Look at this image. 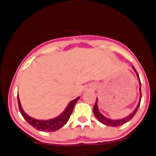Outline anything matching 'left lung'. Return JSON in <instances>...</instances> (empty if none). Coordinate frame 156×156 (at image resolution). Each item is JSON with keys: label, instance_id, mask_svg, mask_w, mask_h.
Masks as SVG:
<instances>
[{"label": "left lung", "instance_id": "1", "mask_svg": "<svg viewBox=\"0 0 156 156\" xmlns=\"http://www.w3.org/2000/svg\"><path fill=\"white\" fill-rule=\"evenodd\" d=\"M133 70L136 72V74L138 80H139V92H140V97H139V103H138L137 106L136 107V108L134 109V111L130 115H128V117L122 118V119H108V118L104 117L103 114H101V112H99V109H98V100H96L95 102V104L94 105V108H93V112H94V116L97 117V119H98L101 123L104 124L105 125H107V126H111V127H118V126H120V125H124L125 123L128 122V121H130L132 118L133 117V116L135 115L136 113L138 108H139V105H140L141 103V81H140V78H139V75H138V73L136 70V69L134 68V67L133 66Z\"/></svg>", "mask_w": 156, "mask_h": 156}]
</instances>
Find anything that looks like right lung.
Here are the masks:
<instances>
[{"label": "right lung", "instance_id": "add662e5", "mask_svg": "<svg viewBox=\"0 0 156 156\" xmlns=\"http://www.w3.org/2000/svg\"><path fill=\"white\" fill-rule=\"evenodd\" d=\"M79 98L80 97H78L76 99H74L73 101L69 102V103L68 104L67 108H65V110H64L60 115L57 116V117L53 118V119H48V120H41V119H37L30 117V116H28V114L23 111L22 106H21L19 96L18 94H17V101H18L19 109L23 118H24L31 126H33L34 128H36V129L46 132H51L58 130L67 122L71 114L73 113V108H74L77 101L79 100Z\"/></svg>", "mask_w": 156, "mask_h": 156}]
</instances>
